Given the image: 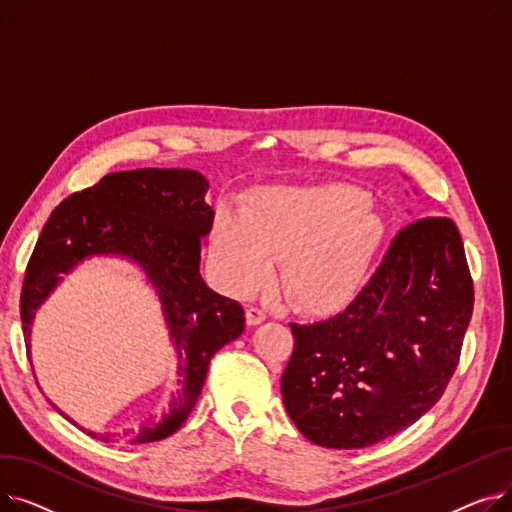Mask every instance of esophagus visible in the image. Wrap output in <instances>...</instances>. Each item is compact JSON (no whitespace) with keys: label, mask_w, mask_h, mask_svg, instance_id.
<instances>
[{"label":"esophagus","mask_w":512,"mask_h":512,"mask_svg":"<svg viewBox=\"0 0 512 512\" xmlns=\"http://www.w3.org/2000/svg\"><path fill=\"white\" fill-rule=\"evenodd\" d=\"M245 315H247V324L249 326H259V324H263V321L267 319V313L263 309H259V307H249Z\"/></svg>","instance_id":"34e87169"}]
</instances>
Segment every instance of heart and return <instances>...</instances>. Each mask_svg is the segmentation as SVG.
I'll use <instances>...</instances> for the list:
<instances>
[{
    "instance_id": "heart-1",
    "label": "heart",
    "mask_w": 512,
    "mask_h": 512,
    "mask_svg": "<svg viewBox=\"0 0 512 512\" xmlns=\"http://www.w3.org/2000/svg\"><path fill=\"white\" fill-rule=\"evenodd\" d=\"M384 238V220L348 184L259 186L240 211L220 209L209 259L232 294L259 290L278 259V286L305 309H330L359 288Z\"/></svg>"
}]
</instances>
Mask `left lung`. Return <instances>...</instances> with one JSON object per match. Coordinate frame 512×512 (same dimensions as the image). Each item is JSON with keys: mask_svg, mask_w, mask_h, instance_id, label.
<instances>
[{"mask_svg": "<svg viewBox=\"0 0 512 512\" xmlns=\"http://www.w3.org/2000/svg\"><path fill=\"white\" fill-rule=\"evenodd\" d=\"M473 313L459 228L421 218L402 228L382 263L340 313L290 324L284 407L317 446L378 444L415 423L444 394Z\"/></svg>", "mask_w": 512, "mask_h": 512, "instance_id": "obj_1", "label": "left lung"}]
</instances>
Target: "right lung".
<instances>
[{
	"label": "right lung",
	"mask_w": 512,
	"mask_h": 512,
	"mask_svg": "<svg viewBox=\"0 0 512 512\" xmlns=\"http://www.w3.org/2000/svg\"><path fill=\"white\" fill-rule=\"evenodd\" d=\"M207 188L209 182L195 170L107 174L51 211L26 265L20 317L29 359L35 311L80 261L122 257L137 263L153 284L178 353L180 388L164 415L145 423L130 438L132 444L178 432L197 405L211 357L245 330L240 303L213 292L199 272L205 236L213 226ZM87 434L110 442L103 434Z\"/></svg>",
	"instance_id": "add662e5"
}]
</instances>
